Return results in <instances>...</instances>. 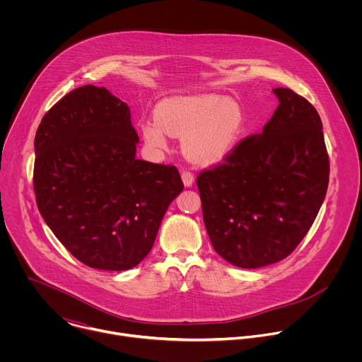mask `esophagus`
<instances>
[{
  "label": "esophagus",
  "instance_id": "obj_1",
  "mask_svg": "<svg viewBox=\"0 0 362 362\" xmlns=\"http://www.w3.org/2000/svg\"><path fill=\"white\" fill-rule=\"evenodd\" d=\"M182 180H183V183H185V186H192L193 185V182H194V176H193V173L192 172H189V170H183L182 172Z\"/></svg>",
  "mask_w": 362,
  "mask_h": 362
}]
</instances>
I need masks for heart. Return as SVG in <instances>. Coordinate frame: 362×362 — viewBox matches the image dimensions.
<instances>
[{
  "label": "heart",
  "mask_w": 362,
  "mask_h": 362,
  "mask_svg": "<svg viewBox=\"0 0 362 362\" xmlns=\"http://www.w3.org/2000/svg\"><path fill=\"white\" fill-rule=\"evenodd\" d=\"M245 116L238 103L216 94L172 97L162 101L158 116L141 123L153 147H166L168 133L182 137L185 156L200 166L223 162L239 143Z\"/></svg>",
  "instance_id": "b5f03b06"
}]
</instances>
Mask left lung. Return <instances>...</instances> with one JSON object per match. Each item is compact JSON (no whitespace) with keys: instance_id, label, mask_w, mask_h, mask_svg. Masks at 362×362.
Instances as JSON below:
<instances>
[{"instance_id":"left-lung-1","label":"left lung","mask_w":362,"mask_h":362,"mask_svg":"<svg viewBox=\"0 0 362 362\" xmlns=\"http://www.w3.org/2000/svg\"><path fill=\"white\" fill-rule=\"evenodd\" d=\"M262 133L196 177L206 230L229 264L253 269L289 256L325 199L329 158L315 107L291 88Z\"/></svg>"}]
</instances>
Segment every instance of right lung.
Returning a JSON list of instances; mask_svg holds the SVG:
<instances>
[{
    "instance_id": "add662e5",
    "label": "right lung",
    "mask_w": 362,
    "mask_h": 362,
    "mask_svg": "<svg viewBox=\"0 0 362 362\" xmlns=\"http://www.w3.org/2000/svg\"><path fill=\"white\" fill-rule=\"evenodd\" d=\"M130 109L107 88L83 86L51 107L34 139L38 211L84 265L127 271L150 252L179 170L136 158Z\"/></svg>"
}]
</instances>
